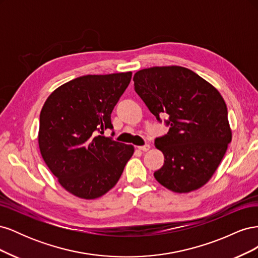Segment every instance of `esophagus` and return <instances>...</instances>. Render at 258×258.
<instances>
[{
	"instance_id": "34e87169",
	"label": "esophagus",
	"mask_w": 258,
	"mask_h": 258,
	"mask_svg": "<svg viewBox=\"0 0 258 258\" xmlns=\"http://www.w3.org/2000/svg\"><path fill=\"white\" fill-rule=\"evenodd\" d=\"M138 148H139L140 151H142V152H147L151 148V145L150 144H145L143 146H138Z\"/></svg>"
}]
</instances>
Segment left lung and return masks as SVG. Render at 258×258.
Returning <instances> with one entry per match:
<instances>
[{"label": "left lung", "instance_id": "left-lung-1", "mask_svg": "<svg viewBox=\"0 0 258 258\" xmlns=\"http://www.w3.org/2000/svg\"><path fill=\"white\" fill-rule=\"evenodd\" d=\"M135 89L160 121L169 116L170 129L155 140L165 156L155 178L169 190L186 194L209 182L231 142L225 101L213 85L178 66L138 71Z\"/></svg>", "mask_w": 258, "mask_h": 258}]
</instances>
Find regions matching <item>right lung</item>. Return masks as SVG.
Instances as JSON below:
<instances>
[{
	"label": "right lung",
	"instance_id": "right-lung-1",
	"mask_svg": "<svg viewBox=\"0 0 258 258\" xmlns=\"http://www.w3.org/2000/svg\"><path fill=\"white\" fill-rule=\"evenodd\" d=\"M131 72L85 75L61 85L40 114L38 146L63 188L82 199L103 196L118 182L135 153L132 145L103 135L128 87Z\"/></svg>",
	"mask_w": 258,
	"mask_h": 258
}]
</instances>
